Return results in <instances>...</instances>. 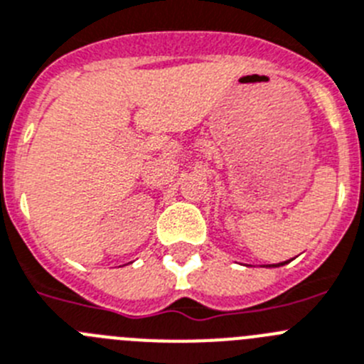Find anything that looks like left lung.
I'll return each instance as SVG.
<instances>
[{
    "label": "left lung",
    "instance_id": "1",
    "mask_svg": "<svg viewBox=\"0 0 364 364\" xmlns=\"http://www.w3.org/2000/svg\"><path fill=\"white\" fill-rule=\"evenodd\" d=\"M284 263H287V261H284ZM284 263H277V264H272V267H281V264H284Z\"/></svg>",
    "mask_w": 364,
    "mask_h": 364
}]
</instances>
